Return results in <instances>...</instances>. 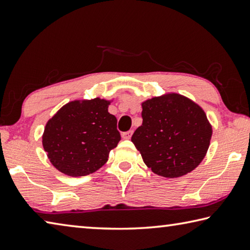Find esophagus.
<instances>
[{"instance_id":"1","label":"esophagus","mask_w":250,"mask_h":250,"mask_svg":"<svg viewBox=\"0 0 250 250\" xmlns=\"http://www.w3.org/2000/svg\"><path fill=\"white\" fill-rule=\"evenodd\" d=\"M133 130H128V132H125V133H123L122 134V137L124 138V139H130V137H132V135H133Z\"/></svg>"}]
</instances>
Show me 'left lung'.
<instances>
[{
  "instance_id": "1",
  "label": "left lung",
  "mask_w": 250,
  "mask_h": 250,
  "mask_svg": "<svg viewBox=\"0 0 250 250\" xmlns=\"http://www.w3.org/2000/svg\"><path fill=\"white\" fill-rule=\"evenodd\" d=\"M142 107L143 124L132 142L147 167L165 178L185 176L198 167L212 137L203 108L178 93L146 100Z\"/></svg>"
}]
</instances>
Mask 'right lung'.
<instances>
[{
    "mask_svg": "<svg viewBox=\"0 0 250 250\" xmlns=\"http://www.w3.org/2000/svg\"><path fill=\"white\" fill-rule=\"evenodd\" d=\"M111 101L95 98L63 105L47 122L42 147L56 169L70 177L95 172L121 141Z\"/></svg>",
    "mask_w": 250,
    "mask_h": 250,
    "instance_id": "obj_1",
    "label": "right lung"
}]
</instances>
